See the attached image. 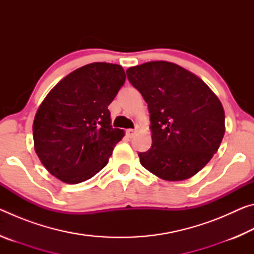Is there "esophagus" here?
<instances>
[{"instance_id":"obj_1","label":"esophagus","mask_w":254,"mask_h":254,"mask_svg":"<svg viewBox=\"0 0 254 254\" xmlns=\"http://www.w3.org/2000/svg\"><path fill=\"white\" fill-rule=\"evenodd\" d=\"M126 133H127V135L128 137H133V136H134L135 133H136V131L133 130V128H127Z\"/></svg>"}]
</instances>
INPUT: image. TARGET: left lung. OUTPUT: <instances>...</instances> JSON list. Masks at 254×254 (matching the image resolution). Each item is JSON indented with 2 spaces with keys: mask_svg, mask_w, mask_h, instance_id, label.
<instances>
[{
  "mask_svg": "<svg viewBox=\"0 0 254 254\" xmlns=\"http://www.w3.org/2000/svg\"><path fill=\"white\" fill-rule=\"evenodd\" d=\"M130 83L147 102L152 145L140 163L168 182L192 177L207 165L225 133L221 101L199 77L159 60L130 67Z\"/></svg>",
  "mask_w": 254,
  "mask_h": 254,
  "instance_id": "8db88e82",
  "label": "left lung"
}]
</instances>
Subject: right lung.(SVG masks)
Segmentation results:
<instances>
[{
    "mask_svg": "<svg viewBox=\"0 0 254 254\" xmlns=\"http://www.w3.org/2000/svg\"><path fill=\"white\" fill-rule=\"evenodd\" d=\"M122 66L93 63L59 81L38 109L33 143L42 165L66 184L94 177L124 132L111 126L107 107L126 81Z\"/></svg>",
    "mask_w": 254,
    "mask_h": 254,
    "instance_id": "right-lung-1",
    "label": "right lung"
}]
</instances>
